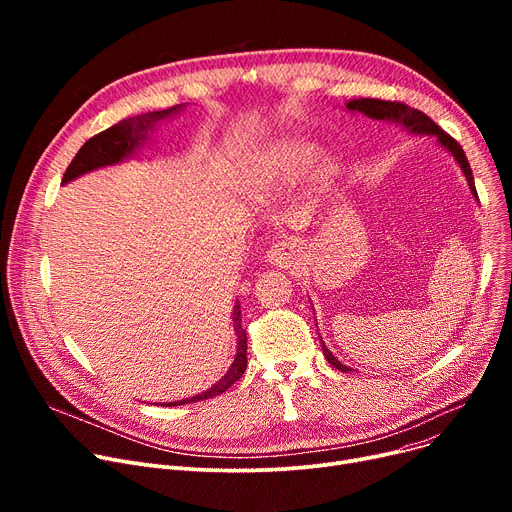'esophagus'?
I'll use <instances>...</instances> for the list:
<instances>
[{"mask_svg":"<svg viewBox=\"0 0 512 512\" xmlns=\"http://www.w3.org/2000/svg\"><path fill=\"white\" fill-rule=\"evenodd\" d=\"M294 259H297V247H294L292 240H278L267 251V261L276 267H288Z\"/></svg>","mask_w":512,"mask_h":512,"instance_id":"1","label":"esophagus"}]
</instances>
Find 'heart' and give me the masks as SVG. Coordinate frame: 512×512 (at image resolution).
Returning <instances> with one entry per match:
<instances>
[{
	"mask_svg": "<svg viewBox=\"0 0 512 512\" xmlns=\"http://www.w3.org/2000/svg\"><path fill=\"white\" fill-rule=\"evenodd\" d=\"M315 161V149L301 141H282L267 157L265 172L274 182L286 184L303 176Z\"/></svg>",
	"mask_w": 512,
	"mask_h": 512,
	"instance_id": "obj_1",
	"label": "heart"
}]
</instances>
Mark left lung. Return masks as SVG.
Instances as JSON below:
<instances>
[{
	"label": "left lung",
	"instance_id": "left-lung-1",
	"mask_svg": "<svg viewBox=\"0 0 512 512\" xmlns=\"http://www.w3.org/2000/svg\"><path fill=\"white\" fill-rule=\"evenodd\" d=\"M346 107L351 112H361V114H365L367 118H373V120H378V122H388V124H400V126H405V128H409L411 132H415V134H432V137H436L438 139V143L448 151V153H452V157L459 161V166H461V170H463V174H465V178H467V182H469V188H471V195L479 201V197H477V191H475V182H473V172H471V166H469V161H467V155H465V151H463V147L456 143L450 134H446L432 118H427L423 112H419V110H415V107H409V105H405V103H400V101H384V99H353V101H348L346 103ZM321 351H324V357L328 359V363L332 365V367H336V369H340V371H353L351 367H346V365H342L334 355H332V351L330 348L324 344V340H321Z\"/></svg>",
	"mask_w": 512,
	"mask_h": 512
}]
</instances>
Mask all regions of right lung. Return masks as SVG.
I'll return each instance as SVG.
<instances>
[{
  "mask_svg": "<svg viewBox=\"0 0 512 512\" xmlns=\"http://www.w3.org/2000/svg\"><path fill=\"white\" fill-rule=\"evenodd\" d=\"M180 110H182V103L174 105V107H168V110H159V112H149V114H141V116H134V118H126V120L110 126L107 130L95 134V137H91L83 147L78 149V153L70 161V166L64 172L62 184H66V182H70L78 176H83L91 170L118 164V161H122L130 153H134V149L141 147V143L149 139V132L155 130V124H159L161 120H166V118H172ZM232 321H234L238 351H236L234 363L230 365V369L226 371L224 378L218 384H213L209 390H205V392H201L193 398L168 402V405H164V407L188 405V402H199V400H205V398L218 396V394L226 392L240 378V375L245 373V369H247V332L242 330V326H240V303L238 301L234 303Z\"/></svg>",
  "mask_w": 512,
  "mask_h": 512,
  "instance_id": "1",
  "label": "right lung"
}]
</instances>
